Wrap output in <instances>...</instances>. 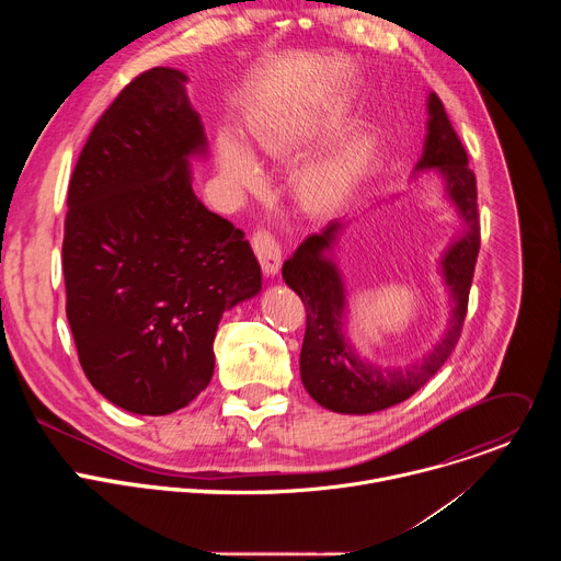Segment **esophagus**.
I'll list each match as a JSON object with an SVG mask.
<instances>
[{"label": "esophagus", "instance_id": "esophagus-1", "mask_svg": "<svg viewBox=\"0 0 561 561\" xmlns=\"http://www.w3.org/2000/svg\"><path fill=\"white\" fill-rule=\"evenodd\" d=\"M251 244H253V251L260 260V266L266 275H275L279 273V266H282V249L277 244V239L273 237L271 230L266 228H257L251 237Z\"/></svg>", "mask_w": 561, "mask_h": 561}]
</instances>
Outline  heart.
I'll list each match as a JSON object with an SVG mask.
<instances>
[{"mask_svg": "<svg viewBox=\"0 0 561 561\" xmlns=\"http://www.w3.org/2000/svg\"><path fill=\"white\" fill-rule=\"evenodd\" d=\"M344 124V111L329 106L317 113H295L277 117L255 130L257 150L273 162H293L308 146L322 137L340 130ZM366 148L362 141L351 144L335 157L304 173L297 186L299 204L314 215L333 213L351 195L359 169L364 164ZM219 164L224 175L239 188L255 191L262 186V169L253 154L230 137L219 144Z\"/></svg>", "mask_w": 561, "mask_h": 561, "instance_id": "heart-1", "label": "heart"}]
</instances>
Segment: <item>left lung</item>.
<instances>
[{
  "instance_id": "left-lung-1",
  "label": "left lung",
  "mask_w": 561,
  "mask_h": 561,
  "mask_svg": "<svg viewBox=\"0 0 561 561\" xmlns=\"http://www.w3.org/2000/svg\"><path fill=\"white\" fill-rule=\"evenodd\" d=\"M428 135L417 169H439L448 197L466 221V232L446 253L442 266L453 299V317L444 340L417 364L379 368L364 362L342 335L344 284L337 268L324 257L342 224L331 221L324 232L306 237L284 262V282L301 297L306 333L299 355L301 381L317 404L335 413L366 415L390 409L417 392L455 351L468 312V293L479 255L477 180L468 169V154L457 137L442 100L428 98Z\"/></svg>"
}]
</instances>
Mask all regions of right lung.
Here are the masks:
<instances>
[{
  "mask_svg": "<svg viewBox=\"0 0 561 561\" xmlns=\"http://www.w3.org/2000/svg\"><path fill=\"white\" fill-rule=\"evenodd\" d=\"M186 75H137L93 126L68 184L66 317L89 381L119 409L169 415L208 386L224 310L260 293L244 230L193 193L206 148Z\"/></svg>",
  "mask_w": 561,
  "mask_h": 561,
  "instance_id": "right-lung-1",
  "label": "right lung"
}]
</instances>
